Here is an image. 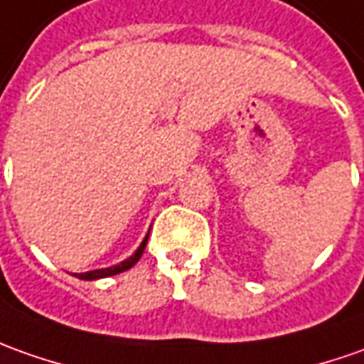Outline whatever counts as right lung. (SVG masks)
I'll use <instances>...</instances> for the list:
<instances>
[{"label": "right lung", "instance_id": "add662e5", "mask_svg": "<svg viewBox=\"0 0 364 364\" xmlns=\"http://www.w3.org/2000/svg\"><path fill=\"white\" fill-rule=\"evenodd\" d=\"M147 239H149V233H147V237L141 241L139 249L135 251V253L131 255L129 259H125V261H121L119 265H113V267H107V269H95V271H87V273H73L75 277H79V279H83V281H95V279H103V277H111V275H119V273H123V271H127V269H131V267L135 265L137 261L141 259V255H143V251H145V245H147Z\"/></svg>", "mask_w": 364, "mask_h": 364}]
</instances>
